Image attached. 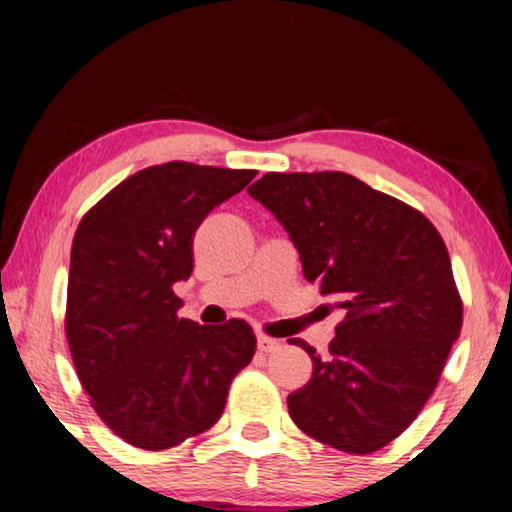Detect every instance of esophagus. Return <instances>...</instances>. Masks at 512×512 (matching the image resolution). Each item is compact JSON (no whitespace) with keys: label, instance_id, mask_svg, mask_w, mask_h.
Here are the masks:
<instances>
[{"label":"esophagus","instance_id":"1","mask_svg":"<svg viewBox=\"0 0 512 512\" xmlns=\"http://www.w3.org/2000/svg\"><path fill=\"white\" fill-rule=\"evenodd\" d=\"M256 342H258V352H275V349H279V345H282L279 340L268 338V335H263V333L258 335Z\"/></svg>","mask_w":512,"mask_h":512}]
</instances>
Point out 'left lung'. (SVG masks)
I'll return each mask as SVG.
<instances>
[{
	"instance_id": "1",
	"label": "left lung",
	"mask_w": 512,
	"mask_h": 512,
	"mask_svg": "<svg viewBox=\"0 0 512 512\" xmlns=\"http://www.w3.org/2000/svg\"><path fill=\"white\" fill-rule=\"evenodd\" d=\"M249 195L275 214L303 275L345 314L289 415L319 443L370 454L412 424L461 331L443 237L422 212L345 172H268Z\"/></svg>"
}]
</instances>
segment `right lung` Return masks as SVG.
<instances>
[{
  "instance_id": "add662e5",
  "label": "right lung",
  "mask_w": 512,
  "mask_h": 512,
  "mask_svg": "<svg viewBox=\"0 0 512 512\" xmlns=\"http://www.w3.org/2000/svg\"><path fill=\"white\" fill-rule=\"evenodd\" d=\"M254 170L146 167L104 195L76 228L67 342L83 389L125 443L167 450L219 422L233 377L256 352L242 319L179 317L172 286L193 272V235Z\"/></svg>"
}]
</instances>
